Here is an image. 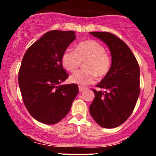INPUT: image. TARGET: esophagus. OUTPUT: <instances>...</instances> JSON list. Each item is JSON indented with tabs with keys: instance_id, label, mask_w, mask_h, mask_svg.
Wrapping results in <instances>:
<instances>
[{
	"instance_id": "1",
	"label": "esophagus",
	"mask_w": 156,
	"mask_h": 156,
	"mask_svg": "<svg viewBox=\"0 0 156 156\" xmlns=\"http://www.w3.org/2000/svg\"><path fill=\"white\" fill-rule=\"evenodd\" d=\"M78 89H79V91H80V92H82V91L85 90V89H87V87H83V86L80 85V86H78Z\"/></svg>"
}]
</instances>
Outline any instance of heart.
Instances as JSON below:
<instances>
[{"label": "heart", "instance_id": "1", "mask_svg": "<svg viewBox=\"0 0 156 156\" xmlns=\"http://www.w3.org/2000/svg\"><path fill=\"white\" fill-rule=\"evenodd\" d=\"M83 61L84 69L77 71L69 78L72 83L80 85L94 83L97 76L101 78L106 76L112 66V61L104 47L94 39L80 42L75 51L67 49L62 56L64 67L71 73L75 72Z\"/></svg>", "mask_w": 156, "mask_h": 156}]
</instances>
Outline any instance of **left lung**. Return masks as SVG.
<instances>
[{
	"label": "left lung",
	"mask_w": 156,
	"mask_h": 156,
	"mask_svg": "<svg viewBox=\"0 0 156 156\" xmlns=\"http://www.w3.org/2000/svg\"><path fill=\"white\" fill-rule=\"evenodd\" d=\"M108 45L112 66L108 74L92 89L94 99L89 112L94 121L105 128L125 122L133 112L140 93V70L129 47L116 35L108 32H90Z\"/></svg>",
	"instance_id": "8db88e82"
}]
</instances>
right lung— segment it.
Instances as JSON below:
<instances>
[{"mask_svg": "<svg viewBox=\"0 0 156 156\" xmlns=\"http://www.w3.org/2000/svg\"><path fill=\"white\" fill-rule=\"evenodd\" d=\"M76 38L73 31H48L23 58L18 83L23 103L32 117L44 124L62 120L78 93L77 84H61L68 78L62 54Z\"/></svg>", "mask_w": 156, "mask_h": 156, "instance_id": "add662e5", "label": "right lung"}]
</instances>
